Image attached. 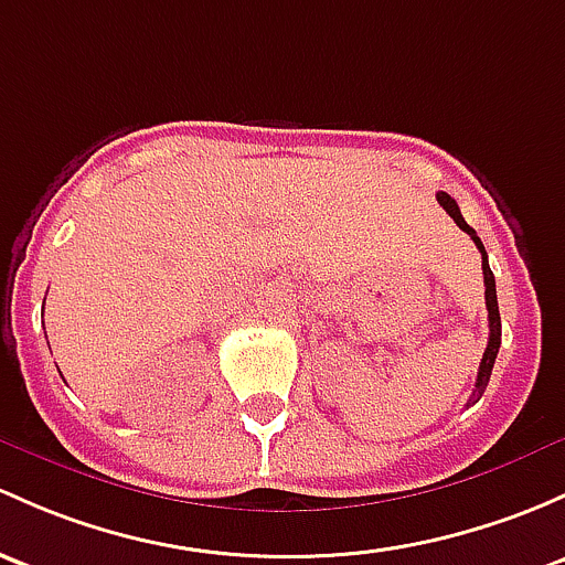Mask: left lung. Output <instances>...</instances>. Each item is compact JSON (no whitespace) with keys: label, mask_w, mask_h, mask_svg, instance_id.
I'll use <instances>...</instances> for the list:
<instances>
[{"label":"left lung","mask_w":565,"mask_h":565,"mask_svg":"<svg viewBox=\"0 0 565 565\" xmlns=\"http://www.w3.org/2000/svg\"><path fill=\"white\" fill-rule=\"evenodd\" d=\"M438 203L444 205V211L449 213V216L455 218L457 227L462 230V233L471 235V241L477 243V248L482 252V270H484V300H487V322H490V338H487V349H484V358L479 362V376H477V390H473L471 395V403H477L479 397H482V392L487 390V382H490V373H492V365H495V358H498V349H501V313H498V295H495V276H492L490 265H487V252L482 246V241H479L477 230L468 227L466 218H462L460 207L452 198H449L447 192H438L436 194Z\"/></svg>","instance_id":"1"}]
</instances>
